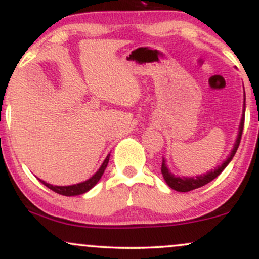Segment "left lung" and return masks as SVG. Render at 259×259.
Returning a JSON list of instances; mask_svg holds the SVG:
<instances>
[{
    "label": "left lung",
    "instance_id": "1",
    "mask_svg": "<svg viewBox=\"0 0 259 259\" xmlns=\"http://www.w3.org/2000/svg\"><path fill=\"white\" fill-rule=\"evenodd\" d=\"M245 109H246V95H243V111H242L243 114H242L241 121H240L239 134H237L236 141H235L233 150H231V152L228 156V158L225 159L221 165H218L215 169H212V170L208 171V173L203 174V175H197V177H190V178L175 177L174 174H171L170 171H169L167 164H165V159L163 158L162 168H160V170H162L163 178H164L165 183L168 184L169 187H171V189L175 190V191H179V192L191 191V190L198 189V187H202V186L206 185V184L210 183V181H212L213 179H215V178L218 177V175L221 174L223 170H224L225 167H227L229 163L231 162V159H233L235 153H236L237 148H239L240 141H241L243 124H245Z\"/></svg>",
    "mask_w": 259,
    "mask_h": 259
}]
</instances>
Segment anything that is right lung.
I'll return each instance as SVG.
<instances>
[{"label":"right lung","mask_w":259,"mask_h":259,"mask_svg":"<svg viewBox=\"0 0 259 259\" xmlns=\"http://www.w3.org/2000/svg\"><path fill=\"white\" fill-rule=\"evenodd\" d=\"M109 156H111V154H108V156L106 157L105 162L102 163V165H101L99 170H97L96 173L92 175L90 179L86 180V181H82V183L75 184V185H70V186H53V185H51V184L45 183L44 180H40V181L44 184L45 186H47L49 189H51L52 191L57 192V194H59V195H63V196L82 195V194H85V192H88L89 190H91L92 187H94L97 183H99L101 177H102L103 173H105V169L107 168V164H108Z\"/></svg>","instance_id":"right-lung-1"}]
</instances>
